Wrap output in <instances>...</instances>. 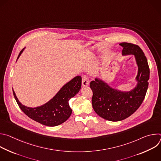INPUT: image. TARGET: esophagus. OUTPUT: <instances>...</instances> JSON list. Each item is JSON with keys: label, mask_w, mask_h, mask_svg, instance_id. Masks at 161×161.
<instances>
[{"label": "esophagus", "mask_w": 161, "mask_h": 161, "mask_svg": "<svg viewBox=\"0 0 161 161\" xmlns=\"http://www.w3.org/2000/svg\"><path fill=\"white\" fill-rule=\"evenodd\" d=\"M81 84H82V86H86L88 85V84H89V80H88V78H87L86 76H83Z\"/></svg>", "instance_id": "1"}]
</instances>
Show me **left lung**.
Masks as SVG:
<instances>
[{
  "label": "left lung",
  "instance_id": "obj_1",
  "mask_svg": "<svg viewBox=\"0 0 161 161\" xmlns=\"http://www.w3.org/2000/svg\"><path fill=\"white\" fill-rule=\"evenodd\" d=\"M119 44L123 47L122 55H133L135 57L138 67L136 86L130 91L122 92L111 88L99 78L90 84L93 92L92 103L95 112L103 119L112 122L124 120L139 108L145 99L150 78L148 61L142 50L132 43Z\"/></svg>",
  "mask_w": 161,
  "mask_h": 161
}]
</instances>
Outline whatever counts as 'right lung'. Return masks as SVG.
<instances>
[{
    "label": "right lung",
    "instance_id": "add662e5",
    "mask_svg": "<svg viewBox=\"0 0 161 161\" xmlns=\"http://www.w3.org/2000/svg\"><path fill=\"white\" fill-rule=\"evenodd\" d=\"M19 53L17 59L24 51ZM81 86V77L77 76L64 85L57 94L48 103L36 108L23 105L13 89L14 97L19 108L31 119L47 126L54 127L65 122L72 113L69 101L78 93Z\"/></svg>",
    "mask_w": 161,
    "mask_h": 161
}]
</instances>
